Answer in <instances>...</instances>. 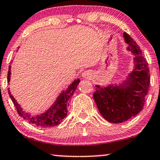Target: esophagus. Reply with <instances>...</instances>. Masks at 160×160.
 Here are the masks:
<instances>
[{
	"instance_id": "1",
	"label": "esophagus",
	"mask_w": 160,
	"mask_h": 160,
	"mask_svg": "<svg viewBox=\"0 0 160 160\" xmlns=\"http://www.w3.org/2000/svg\"><path fill=\"white\" fill-rule=\"evenodd\" d=\"M82 76L84 78H89L92 76V73L90 71H86L83 72V73H82Z\"/></svg>"
}]
</instances>
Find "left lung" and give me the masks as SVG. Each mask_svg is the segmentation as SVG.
<instances>
[{"instance_id": "8db88e82", "label": "left lung", "mask_w": 160, "mask_h": 160, "mask_svg": "<svg viewBox=\"0 0 160 160\" xmlns=\"http://www.w3.org/2000/svg\"><path fill=\"white\" fill-rule=\"evenodd\" d=\"M123 37L127 49L134 56L132 71L118 84H96L93 94L100 114L112 123H122L141 112L150 84L148 63L139 47L126 32Z\"/></svg>"}]
</instances>
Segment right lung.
<instances>
[{
  "label": "right lung",
  "instance_id": "obj_1",
  "mask_svg": "<svg viewBox=\"0 0 160 160\" xmlns=\"http://www.w3.org/2000/svg\"><path fill=\"white\" fill-rule=\"evenodd\" d=\"M11 68L12 66L8 68V82L9 84L11 80ZM79 78L75 79L71 84L68 87L64 90L61 92V93L56 98L55 101L53 102L51 107H49L44 113H39V114H31V113L26 112L23 111L21 108L20 105L13 95L8 89V94L12 99L13 103L14 104L18 114L22 117L24 119L27 120L30 123L33 124L35 125L41 127L43 128H48L50 127H54L58 125L60 122L64 119V118L67 116L68 113V106H69L68 100L71 99L72 95H73L74 92L77 88L78 84H79Z\"/></svg>",
  "mask_w": 160,
  "mask_h": 160
}]
</instances>
